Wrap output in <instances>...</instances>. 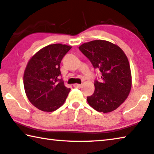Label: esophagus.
<instances>
[{
    "label": "esophagus",
    "mask_w": 154,
    "mask_h": 154,
    "mask_svg": "<svg viewBox=\"0 0 154 154\" xmlns=\"http://www.w3.org/2000/svg\"><path fill=\"white\" fill-rule=\"evenodd\" d=\"M81 86L82 85H80V84H74V87H75V88H80V87H81Z\"/></svg>",
    "instance_id": "obj_1"
}]
</instances>
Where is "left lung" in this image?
<instances>
[{
	"label": "left lung",
	"instance_id": "left-lung-1",
	"mask_svg": "<svg viewBox=\"0 0 154 154\" xmlns=\"http://www.w3.org/2000/svg\"><path fill=\"white\" fill-rule=\"evenodd\" d=\"M79 49L101 72L100 81H94V94L87 97L89 105L99 112L115 110L131 90V69L126 55L118 46L103 40L86 42Z\"/></svg>",
	"mask_w": 154,
	"mask_h": 154
}]
</instances>
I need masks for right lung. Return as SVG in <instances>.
<instances>
[{"label": "right lung", "instance_id": "right-lung-1", "mask_svg": "<svg viewBox=\"0 0 154 154\" xmlns=\"http://www.w3.org/2000/svg\"><path fill=\"white\" fill-rule=\"evenodd\" d=\"M71 48L66 45H49L27 63L23 76L25 91L30 103L40 110L54 112L65 103L70 88L60 79V64Z\"/></svg>", "mask_w": 154, "mask_h": 154}]
</instances>
